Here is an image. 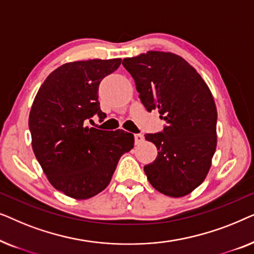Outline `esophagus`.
<instances>
[{
    "label": "esophagus",
    "instance_id": "esophagus-1",
    "mask_svg": "<svg viewBox=\"0 0 254 254\" xmlns=\"http://www.w3.org/2000/svg\"><path fill=\"white\" fill-rule=\"evenodd\" d=\"M134 138H135V144H136V145L141 144L142 142L144 141V136L142 134H135L134 135Z\"/></svg>",
    "mask_w": 254,
    "mask_h": 254
}]
</instances>
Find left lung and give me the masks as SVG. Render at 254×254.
Returning a JSON list of instances; mask_svg holds the SVG:
<instances>
[{
	"label": "left lung",
	"instance_id": "1",
	"mask_svg": "<svg viewBox=\"0 0 254 254\" xmlns=\"http://www.w3.org/2000/svg\"><path fill=\"white\" fill-rule=\"evenodd\" d=\"M145 110H158L166 123L162 131L145 134L158 150L144 166L155 190L185 196L201 185L216 150L217 111L200 74L179 55L149 51L124 59Z\"/></svg>",
	"mask_w": 254,
	"mask_h": 254
}]
</instances>
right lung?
Listing matches in <instances>:
<instances>
[{
    "label": "right lung",
    "mask_w": 254,
    "mask_h": 254,
    "mask_svg": "<svg viewBox=\"0 0 254 254\" xmlns=\"http://www.w3.org/2000/svg\"><path fill=\"white\" fill-rule=\"evenodd\" d=\"M121 59L76 61L48 75L38 90L29 117L32 148L50 183L74 199L84 200L105 190L134 135L123 129L88 126L97 114L99 83L116 71Z\"/></svg>",
    "instance_id": "obj_1"
}]
</instances>
